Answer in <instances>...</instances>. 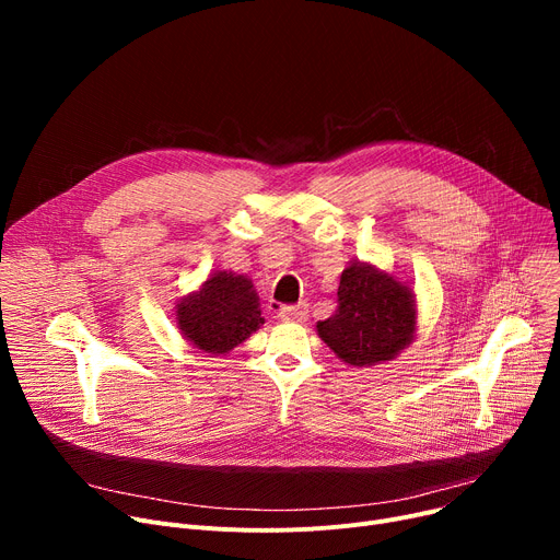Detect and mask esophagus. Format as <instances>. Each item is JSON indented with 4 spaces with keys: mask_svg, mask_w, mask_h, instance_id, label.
Masks as SVG:
<instances>
[{
    "mask_svg": "<svg viewBox=\"0 0 560 560\" xmlns=\"http://www.w3.org/2000/svg\"><path fill=\"white\" fill-rule=\"evenodd\" d=\"M279 317L285 322H306L308 319V306L306 304H295V306H283L279 311Z\"/></svg>",
    "mask_w": 560,
    "mask_h": 560,
    "instance_id": "34e87169",
    "label": "esophagus"
}]
</instances>
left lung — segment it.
I'll use <instances>...</instances> for the list:
<instances>
[{
    "instance_id": "left-lung-1",
    "label": "left lung",
    "mask_w": 560,
    "mask_h": 560,
    "mask_svg": "<svg viewBox=\"0 0 560 560\" xmlns=\"http://www.w3.org/2000/svg\"><path fill=\"white\" fill-rule=\"evenodd\" d=\"M315 329L340 361L372 368L397 359L413 342L418 302L406 281L354 260L340 275L336 313Z\"/></svg>"
}]
</instances>
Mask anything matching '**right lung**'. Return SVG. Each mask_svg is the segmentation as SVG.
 I'll list each match as a JSON object with an SVG mask.
<instances>
[{
	"label": "right lung",
	"instance_id": "obj_1",
	"mask_svg": "<svg viewBox=\"0 0 560 560\" xmlns=\"http://www.w3.org/2000/svg\"><path fill=\"white\" fill-rule=\"evenodd\" d=\"M174 319L182 336L211 357L229 354L265 325L252 279L231 270L211 272L199 290L182 298Z\"/></svg>",
	"mask_w": 560,
	"mask_h": 560
}]
</instances>
